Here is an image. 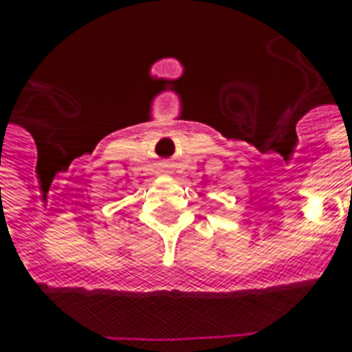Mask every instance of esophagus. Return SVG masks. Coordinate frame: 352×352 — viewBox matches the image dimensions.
<instances>
[{
  "instance_id": "34e87169",
  "label": "esophagus",
  "mask_w": 352,
  "mask_h": 352,
  "mask_svg": "<svg viewBox=\"0 0 352 352\" xmlns=\"http://www.w3.org/2000/svg\"><path fill=\"white\" fill-rule=\"evenodd\" d=\"M162 168L166 170V172H168L170 168H172V164H168V162H164V164H162Z\"/></svg>"
}]
</instances>
